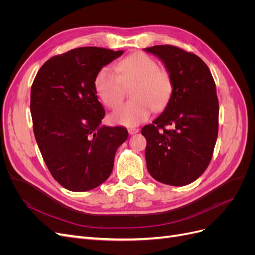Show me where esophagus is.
<instances>
[{
	"mask_svg": "<svg viewBox=\"0 0 255 255\" xmlns=\"http://www.w3.org/2000/svg\"><path fill=\"white\" fill-rule=\"evenodd\" d=\"M138 128H128V134L129 135H134V134H136V133H138Z\"/></svg>",
	"mask_w": 255,
	"mask_h": 255,
	"instance_id": "obj_1",
	"label": "esophagus"
}]
</instances>
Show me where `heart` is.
Instances as JSON below:
<instances>
[{
    "label": "heart",
    "mask_w": 255,
    "mask_h": 255,
    "mask_svg": "<svg viewBox=\"0 0 255 255\" xmlns=\"http://www.w3.org/2000/svg\"><path fill=\"white\" fill-rule=\"evenodd\" d=\"M117 73L103 67L96 76L95 88L100 100L110 109L123 101L126 88H130V101L118 107L112 120L118 125L135 127L149 118L151 107L160 111L169 102L173 90L171 75L159 68L157 61L142 52L121 59L116 66Z\"/></svg>",
    "instance_id": "b5f03b06"
}]
</instances>
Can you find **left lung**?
Wrapping results in <instances>:
<instances>
[{
	"label": "left lung",
	"instance_id": "1",
	"mask_svg": "<svg viewBox=\"0 0 255 255\" xmlns=\"http://www.w3.org/2000/svg\"><path fill=\"white\" fill-rule=\"evenodd\" d=\"M144 51L163 61L173 82L165 111L141 129L146 168L160 183L184 186L205 171L213 156L219 117L215 81L194 53L169 44Z\"/></svg>",
	"mask_w": 255,
	"mask_h": 255
}]
</instances>
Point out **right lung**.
I'll return each instance as SVG.
<instances>
[{
	"instance_id": "obj_1",
	"label": "right lung",
	"mask_w": 255,
	"mask_h": 255,
	"mask_svg": "<svg viewBox=\"0 0 255 255\" xmlns=\"http://www.w3.org/2000/svg\"><path fill=\"white\" fill-rule=\"evenodd\" d=\"M123 54L97 47L73 49L45 61L30 89L34 134L49 171L71 191L98 187L111 175L116 151L128 139L122 127L101 126L98 72Z\"/></svg>"
}]
</instances>
